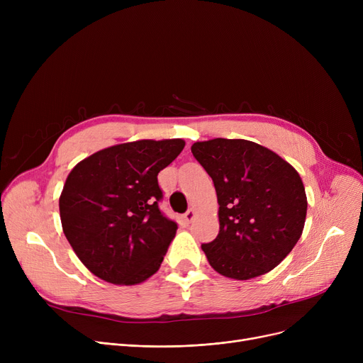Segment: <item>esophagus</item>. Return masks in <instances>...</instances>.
<instances>
[{
    "instance_id": "34e87169",
    "label": "esophagus",
    "mask_w": 363,
    "mask_h": 363,
    "mask_svg": "<svg viewBox=\"0 0 363 363\" xmlns=\"http://www.w3.org/2000/svg\"><path fill=\"white\" fill-rule=\"evenodd\" d=\"M194 218H196V212L193 211V208H189V211H186V212L184 213V220H185V222H188V223H189V222H193V219H194Z\"/></svg>"
}]
</instances>
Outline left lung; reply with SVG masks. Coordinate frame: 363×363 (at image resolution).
<instances>
[{
  "mask_svg": "<svg viewBox=\"0 0 363 363\" xmlns=\"http://www.w3.org/2000/svg\"><path fill=\"white\" fill-rule=\"evenodd\" d=\"M191 151L213 179L219 234L201 249L223 277L250 279L272 271L297 244L308 199L297 170L247 140L215 138Z\"/></svg>",
  "mask_w": 363,
  "mask_h": 363,
  "instance_id": "left-lung-1",
  "label": "left lung"
}]
</instances>
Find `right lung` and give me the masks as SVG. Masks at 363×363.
Listing matches in <instances>:
<instances>
[{
    "instance_id": "add662e5",
    "label": "right lung",
    "mask_w": 363,
    "mask_h": 363,
    "mask_svg": "<svg viewBox=\"0 0 363 363\" xmlns=\"http://www.w3.org/2000/svg\"><path fill=\"white\" fill-rule=\"evenodd\" d=\"M184 145L181 138L118 144L72 169L59 201L62 226L95 277L135 285L159 271L178 225L160 212L157 175Z\"/></svg>"
}]
</instances>
